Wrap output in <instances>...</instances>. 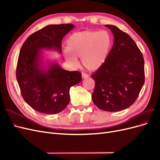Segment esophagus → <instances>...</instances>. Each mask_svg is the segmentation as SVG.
<instances>
[{"label": "esophagus", "mask_w": 160, "mask_h": 160, "mask_svg": "<svg viewBox=\"0 0 160 160\" xmlns=\"http://www.w3.org/2000/svg\"><path fill=\"white\" fill-rule=\"evenodd\" d=\"M87 77H88V75L86 74V73H84V72H83V73H82V78L85 79V78H87Z\"/></svg>", "instance_id": "34e87169"}]
</instances>
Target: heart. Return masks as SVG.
Instances as JSON below:
<instances>
[{"label": "heart", "mask_w": 160, "mask_h": 160, "mask_svg": "<svg viewBox=\"0 0 160 160\" xmlns=\"http://www.w3.org/2000/svg\"><path fill=\"white\" fill-rule=\"evenodd\" d=\"M112 39L105 31H84L76 32L67 41L66 59L76 63V57H81L85 68L94 71L103 65L109 53Z\"/></svg>", "instance_id": "obj_1"}]
</instances>
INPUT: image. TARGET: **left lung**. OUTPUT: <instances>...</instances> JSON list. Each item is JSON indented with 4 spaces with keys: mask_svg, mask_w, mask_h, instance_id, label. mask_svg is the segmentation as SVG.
Segmentation results:
<instances>
[{
    "mask_svg": "<svg viewBox=\"0 0 160 160\" xmlns=\"http://www.w3.org/2000/svg\"><path fill=\"white\" fill-rule=\"evenodd\" d=\"M114 42L103 65L91 75L95 81L92 99L98 108L115 112L136 101L145 82L144 59L136 43L117 27L106 25Z\"/></svg>",
    "mask_w": 160,
    "mask_h": 160,
    "instance_id": "obj_1",
    "label": "left lung"
}]
</instances>
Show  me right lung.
Listing matches in <instances>:
<instances>
[{
  "label": "right lung",
  "mask_w": 160,
  "mask_h": 160,
  "mask_svg": "<svg viewBox=\"0 0 160 160\" xmlns=\"http://www.w3.org/2000/svg\"><path fill=\"white\" fill-rule=\"evenodd\" d=\"M73 28L71 24L48 25L28 37L20 50L17 80L22 98L38 112L60 113L69 103L71 87L81 81L78 71H65L57 65H52L47 71L40 68V49L61 52L62 38Z\"/></svg>",
  "instance_id": "obj_1"
}]
</instances>
